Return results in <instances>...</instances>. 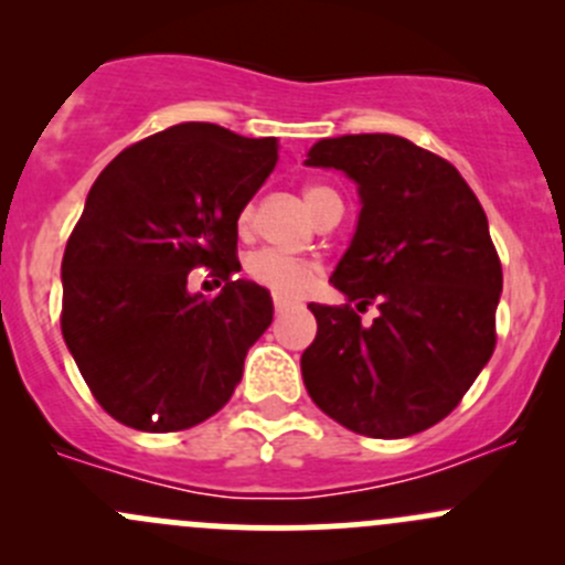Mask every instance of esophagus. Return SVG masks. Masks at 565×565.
Here are the masks:
<instances>
[{
  "label": "esophagus",
  "mask_w": 565,
  "mask_h": 565,
  "mask_svg": "<svg viewBox=\"0 0 565 565\" xmlns=\"http://www.w3.org/2000/svg\"><path fill=\"white\" fill-rule=\"evenodd\" d=\"M273 309H276V315H287L289 309H295V303H292V300H287V298H276V300H273Z\"/></svg>",
  "instance_id": "obj_1"
}]
</instances>
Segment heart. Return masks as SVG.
Returning a JSON list of instances; mask_svg holds the SVG:
<instances>
[{
	"label": "heart",
	"instance_id": "1",
	"mask_svg": "<svg viewBox=\"0 0 565 565\" xmlns=\"http://www.w3.org/2000/svg\"><path fill=\"white\" fill-rule=\"evenodd\" d=\"M303 196L311 213L317 215L319 204H322L324 199L335 196V193L324 185H309L303 191ZM250 224H254V207L246 204V207L237 213V230L248 232ZM246 273L250 281L265 287L267 292L278 295V298H298V295H303L306 289L315 284L317 265H311V262L306 259H298V256L281 254V250L265 248L248 256Z\"/></svg>",
	"mask_w": 565,
	"mask_h": 565
}]
</instances>
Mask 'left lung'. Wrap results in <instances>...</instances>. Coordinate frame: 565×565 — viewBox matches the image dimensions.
I'll list each match as a JSON object with an SVG mask.
<instances>
[{"mask_svg": "<svg viewBox=\"0 0 565 565\" xmlns=\"http://www.w3.org/2000/svg\"><path fill=\"white\" fill-rule=\"evenodd\" d=\"M306 163L341 169L361 193L355 237L330 276L347 303L309 306L306 391L358 435H418L457 407L494 352L503 267L487 213L446 158L402 136L322 139ZM366 305L381 311L372 326L356 315Z\"/></svg>", "mask_w": 565, "mask_h": 565, "instance_id": "left-lung-1", "label": "left lung"}]
</instances>
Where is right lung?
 <instances>
[{
  "label": "right lung",
  "mask_w": 565,
  "mask_h": 565,
  "mask_svg": "<svg viewBox=\"0 0 565 565\" xmlns=\"http://www.w3.org/2000/svg\"><path fill=\"white\" fill-rule=\"evenodd\" d=\"M278 161V139L182 122L125 147L89 188L62 256V335L100 407L139 431L218 413L248 347L273 322L270 292L235 278L237 213ZM210 266L215 299L186 292Z\"/></svg>",
  "instance_id": "right-lung-1"
}]
</instances>
